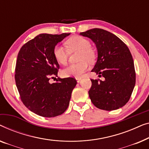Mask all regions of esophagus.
<instances>
[{
    "label": "esophagus",
    "mask_w": 149,
    "mask_h": 149,
    "mask_svg": "<svg viewBox=\"0 0 149 149\" xmlns=\"http://www.w3.org/2000/svg\"><path fill=\"white\" fill-rule=\"evenodd\" d=\"M75 79H76V80H77V82H79V81L81 80V77H76V78H75Z\"/></svg>",
    "instance_id": "1"
}]
</instances>
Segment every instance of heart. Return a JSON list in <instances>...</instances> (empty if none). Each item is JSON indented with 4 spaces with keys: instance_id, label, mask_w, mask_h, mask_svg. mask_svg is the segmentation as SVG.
<instances>
[{
    "instance_id": "obj_1",
    "label": "heart",
    "mask_w": 149,
    "mask_h": 149,
    "mask_svg": "<svg viewBox=\"0 0 149 149\" xmlns=\"http://www.w3.org/2000/svg\"><path fill=\"white\" fill-rule=\"evenodd\" d=\"M65 48L56 46L53 50V55L58 63L65 65L68 61L70 53L79 51L77 60L79 62L71 64L62 71V75L65 77H80L88 69L90 63L96 61V52L91 47V43L88 40L80 36H74L65 41Z\"/></svg>"
}]
</instances>
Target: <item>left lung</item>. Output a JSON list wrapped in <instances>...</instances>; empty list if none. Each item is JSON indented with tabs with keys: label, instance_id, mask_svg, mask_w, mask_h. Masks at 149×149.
I'll return each mask as SVG.
<instances>
[{
	"label": "left lung",
	"instance_id": "8db88e82",
	"mask_svg": "<svg viewBox=\"0 0 149 149\" xmlns=\"http://www.w3.org/2000/svg\"><path fill=\"white\" fill-rule=\"evenodd\" d=\"M80 35L91 38L98 50V59L92 72L104 80L91 79L89 97L100 109L116 110L128 102L136 83L132 56L126 45L118 37L100 28H93Z\"/></svg>",
	"mask_w": 149,
	"mask_h": 149
}]
</instances>
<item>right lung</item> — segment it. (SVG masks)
I'll return each instance as SVG.
<instances>
[{"label": "right lung", "instance_id": "right-lung-1", "mask_svg": "<svg viewBox=\"0 0 149 149\" xmlns=\"http://www.w3.org/2000/svg\"><path fill=\"white\" fill-rule=\"evenodd\" d=\"M70 33H41L24 44L19 51L15 79L20 98L28 109L40 116H60L69 106L73 89L77 84L74 77L59 78V65L53 55L57 43Z\"/></svg>", "mask_w": 149, "mask_h": 149}]
</instances>
